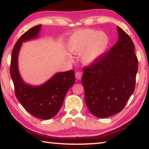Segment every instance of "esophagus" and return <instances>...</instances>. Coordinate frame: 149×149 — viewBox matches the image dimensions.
<instances>
[{"label":"esophagus","instance_id":"34e87169","mask_svg":"<svg viewBox=\"0 0 149 149\" xmlns=\"http://www.w3.org/2000/svg\"><path fill=\"white\" fill-rule=\"evenodd\" d=\"M82 77V72L78 71L76 73H75V77H76L77 79H81Z\"/></svg>","mask_w":149,"mask_h":149}]
</instances>
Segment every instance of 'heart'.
Returning a JSON list of instances; mask_svg holds the SVG:
<instances>
[{
	"label": "heart",
	"mask_w": 149,
	"mask_h": 149,
	"mask_svg": "<svg viewBox=\"0 0 149 149\" xmlns=\"http://www.w3.org/2000/svg\"><path fill=\"white\" fill-rule=\"evenodd\" d=\"M108 42L109 39L104 33L94 29H81L70 37L68 47L73 54H82V62L90 65L101 56L107 49Z\"/></svg>",
	"instance_id": "obj_1"
}]
</instances>
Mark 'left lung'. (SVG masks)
<instances>
[{
    "mask_svg": "<svg viewBox=\"0 0 149 149\" xmlns=\"http://www.w3.org/2000/svg\"><path fill=\"white\" fill-rule=\"evenodd\" d=\"M118 41L97 61L84 68L85 101L96 117L107 118L124 108L135 87L138 60L135 45L117 27Z\"/></svg>",
    "mask_w": 149,
    "mask_h": 149,
    "instance_id": "left-lung-1",
    "label": "left lung"
}]
</instances>
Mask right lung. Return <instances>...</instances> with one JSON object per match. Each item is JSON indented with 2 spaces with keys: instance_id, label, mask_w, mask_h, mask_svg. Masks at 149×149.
<instances>
[{
  "instance_id": "add662e5",
  "label": "right lung",
  "mask_w": 149,
  "mask_h": 149,
  "mask_svg": "<svg viewBox=\"0 0 149 149\" xmlns=\"http://www.w3.org/2000/svg\"><path fill=\"white\" fill-rule=\"evenodd\" d=\"M41 27L38 25L22 35L12 50L10 75L13 81L15 95L27 112L42 120L52 118L57 114L64 102L68 91L75 82L74 70L59 72L40 86H31L22 80L17 67V56L22 43L37 38Z\"/></svg>"
}]
</instances>
